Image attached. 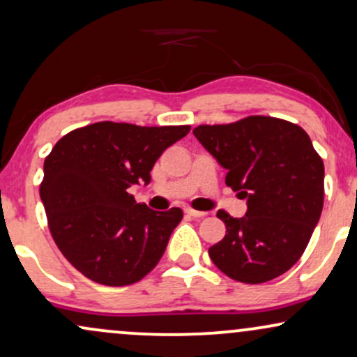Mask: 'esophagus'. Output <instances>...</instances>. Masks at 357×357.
Segmentation results:
<instances>
[{
	"instance_id": "obj_1",
	"label": "esophagus",
	"mask_w": 357,
	"mask_h": 357,
	"mask_svg": "<svg viewBox=\"0 0 357 357\" xmlns=\"http://www.w3.org/2000/svg\"><path fill=\"white\" fill-rule=\"evenodd\" d=\"M184 212H186L188 215H191V218H204V215L207 214V212L196 211V209H192V207H186V209H184Z\"/></svg>"
}]
</instances>
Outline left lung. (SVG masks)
<instances>
[{
	"label": "left lung",
	"instance_id": "1",
	"mask_svg": "<svg viewBox=\"0 0 357 357\" xmlns=\"http://www.w3.org/2000/svg\"><path fill=\"white\" fill-rule=\"evenodd\" d=\"M192 133L227 169L225 184L247 199L241 219L218 212L225 236L209 249L211 260L242 283L283 275L303 255L323 211L324 165L308 133L264 115Z\"/></svg>",
	"mask_w": 357,
	"mask_h": 357
}]
</instances>
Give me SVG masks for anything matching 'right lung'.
<instances>
[{"instance_id": "add662e5", "label": "right lung", "mask_w": 357, "mask_h": 357, "mask_svg": "<svg viewBox=\"0 0 357 357\" xmlns=\"http://www.w3.org/2000/svg\"><path fill=\"white\" fill-rule=\"evenodd\" d=\"M189 130L98 121L54 145L39 194L54 242L72 267L107 287L132 285L156 267L183 211H151L128 188L150 183L161 153Z\"/></svg>"}]
</instances>
